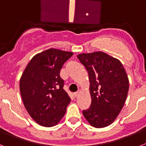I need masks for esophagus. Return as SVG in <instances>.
Returning <instances> with one entry per match:
<instances>
[{
	"mask_svg": "<svg viewBox=\"0 0 146 146\" xmlns=\"http://www.w3.org/2000/svg\"><path fill=\"white\" fill-rule=\"evenodd\" d=\"M80 93H81V92H80V91L76 92H75L74 94H73V95H74L75 98H77V97H78V96L80 94Z\"/></svg>",
	"mask_w": 146,
	"mask_h": 146,
	"instance_id": "34e87169",
	"label": "esophagus"
}]
</instances>
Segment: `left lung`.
Wrapping results in <instances>:
<instances>
[{
    "label": "left lung",
    "mask_w": 146,
    "mask_h": 146,
    "mask_svg": "<svg viewBox=\"0 0 146 146\" xmlns=\"http://www.w3.org/2000/svg\"><path fill=\"white\" fill-rule=\"evenodd\" d=\"M89 74L91 106L83 111L90 125L102 128L112 124L124 107L129 79L121 62L102 52L77 55Z\"/></svg>",
    "instance_id": "left-lung-1"
}]
</instances>
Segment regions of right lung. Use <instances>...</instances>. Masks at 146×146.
<instances>
[{"instance_id": "add662e5", "label": "right lung", "mask_w": 146, "mask_h": 146, "mask_svg": "<svg viewBox=\"0 0 146 146\" xmlns=\"http://www.w3.org/2000/svg\"><path fill=\"white\" fill-rule=\"evenodd\" d=\"M73 52L49 48L35 54L27 64L19 81L26 110L39 125H56L65 115L70 98L63 89L62 67Z\"/></svg>"}]
</instances>
